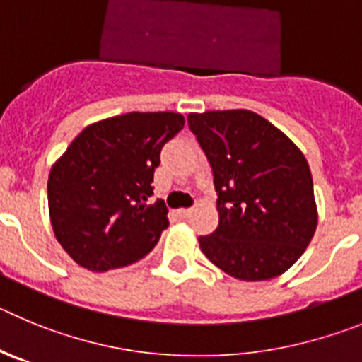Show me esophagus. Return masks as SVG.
I'll return each instance as SVG.
<instances>
[{"label":"esophagus","instance_id":"esophagus-1","mask_svg":"<svg viewBox=\"0 0 362 362\" xmlns=\"http://www.w3.org/2000/svg\"><path fill=\"white\" fill-rule=\"evenodd\" d=\"M175 214H177L179 218H188L192 215V210L190 208H181V210H177Z\"/></svg>","mask_w":362,"mask_h":362}]
</instances>
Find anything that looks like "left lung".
I'll return each mask as SVG.
<instances>
[{"label":"left lung","instance_id":"obj_1","mask_svg":"<svg viewBox=\"0 0 362 362\" xmlns=\"http://www.w3.org/2000/svg\"><path fill=\"white\" fill-rule=\"evenodd\" d=\"M188 127L210 161L217 230L199 237L208 260L244 281L271 280L303 255L317 226L303 152L247 109L190 112Z\"/></svg>","mask_w":362,"mask_h":362}]
</instances>
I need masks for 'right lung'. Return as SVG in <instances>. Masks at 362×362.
I'll return each instance as SVG.
<instances>
[{"mask_svg": "<svg viewBox=\"0 0 362 362\" xmlns=\"http://www.w3.org/2000/svg\"><path fill=\"white\" fill-rule=\"evenodd\" d=\"M185 125L179 112H127L88 125L53 163L48 210L62 250L84 269L125 267L168 228L154 194L159 152Z\"/></svg>", "mask_w": 362, "mask_h": 362, "instance_id": "1", "label": "right lung"}]
</instances>
